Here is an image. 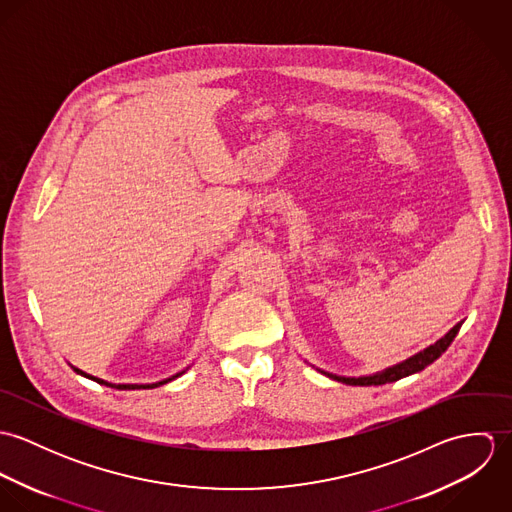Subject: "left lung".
I'll use <instances>...</instances> for the list:
<instances>
[{
  "mask_svg": "<svg viewBox=\"0 0 512 512\" xmlns=\"http://www.w3.org/2000/svg\"><path fill=\"white\" fill-rule=\"evenodd\" d=\"M459 327H461V325H455L445 337H441L438 343H434V345L428 347L426 351L414 355L412 359H408V361H404V363H400V365L386 368V370H382V372H378V374L361 376V378H345V376H335V374H329V376L335 378V380H339V382H343V384H353V386H372V384L376 386V384H386V382L400 380V378H404V376H408V374H414V372L426 368L430 363H434L438 357H441V353H445L447 347L451 345V341L455 339Z\"/></svg>",
  "mask_w": 512,
  "mask_h": 512,
  "instance_id": "8db88e82",
  "label": "left lung"
}]
</instances>
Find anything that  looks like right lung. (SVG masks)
Returning a JSON list of instances; mask_svg holds the SVG:
<instances>
[{
	"mask_svg": "<svg viewBox=\"0 0 512 512\" xmlns=\"http://www.w3.org/2000/svg\"><path fill=\"white\" fill-rule=\"evenodd\" d=\"M74 372H78V374H82V376H86V378H90V380H94V382H98V384H106V386H112V388H116V390H138V388H155V386H161V384H165V382H169V380H173V378H177V376L181 374V372H179V374H175V376H171V378H167V380H163V382H155V384H110V382H106V380H100V378H96V376H90V374H86V372H82V370H78V368H74Z\"/></svg>",
	"mask_w": 512,
	"mask_h": 512,
	"instance_id": "add662e5",
	"label": "right lung"
}]
</instances>
